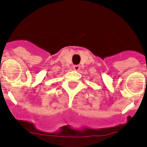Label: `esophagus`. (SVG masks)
I'll use <instances>...</instances> for the list:
<instances>
[{
    "instance_id": "34e87169",
    "label": "esophagus",
    "mask_w": 147,
    "mask_h": 147,
    "mask_svg": "<svg viewBox=\"0 0 147 147\" xmlns=\"http://www.w3.org/2000/svg\"><path fill=\"white\" fill-rule=\"evenodd\" d=\"M73 69L75 71H78L80 69V66L79 65H75L73 66Z\"/></svg>"
}]
</instances>
